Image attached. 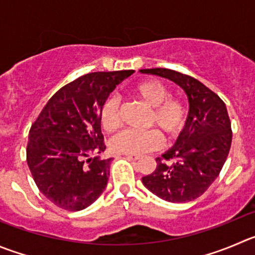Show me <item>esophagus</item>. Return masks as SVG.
<instances>
[{"mask_svg": "<svg viewBox=\"0 0 255 255\" xmlns=\"http://www.w3.org/2000/svg\"><path fill=\"white\" fill-rule=\"evenodd\" d=\"M124 156L128 157V159H131V160H139L140 159L139 155H132V154H124Z\"/></svg>", "mask_w": 255, "mask_h": 255, "instance_id": "obj_1", "label": "esophagus"}]
</instances>
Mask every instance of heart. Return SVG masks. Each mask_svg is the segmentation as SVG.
Segmentation results:
<instances>
[{"mask_svg": "<svg viewBox=\"0 0 255 255\" xmlns=\"http://www.w3.org/2000/svg\"><path fill=\"white\" fill-rule=\"evenodd\" d=\"M132 96L149 108L146 128H155L165 141L178 139L185 131L188 124V109L178 99L169 98L168 87L157 80H144L131 90ZM100 123L108 132L115 131L120 125V106L116 98H109L100 109ZM154 129L135 131L124 130L110 140V149L118 154L141 155L157 149L161 145V136Z\"/></svg>", "mask_w": 255, "mask_h": 255, "instance_id": "1", "label": "heart"}]
</instances>
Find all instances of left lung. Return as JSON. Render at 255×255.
Here are the masks:
<instances>
[{
  "mask_svg": "<svg viewBox=\"0 0 255 255\" xmlns=\"http://www.w3.org/2000/svg\"><path fill=\"white\" fill-rule=\"evenodd\" d=\"M175 82L189 100L185 131L171 149L156 157L154 173L142 184L170 203H188L204 194L217 179L232 145V125L222 99L194 77L169 69H144Z\"/></svg>",
  "mask_w": 255,
  "mask_h": 255,
  "instance_id": "obj_1",
  "label": "left lung"
}]
</instances>
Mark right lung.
Masks as SVG:
<instances>
[{
	"label": "right lung",
	"instance_id": "obj_1",
	"mask_svg": "<svg viewBox=\"0 0 255 255\" xmlns=\"http://www.w3.org/2000/svg\"><path fill=\"white\" fill-rule=\"evenodd\" d=\"M134 70L91 72L57 91L28 134L27 165L41 193L59 208L77 212L103 194L111 159L105 150L100 109L116 85Z\"/></svg>",
	"mask_w": 255,
	"mask_h": 255
}]
</instances>
